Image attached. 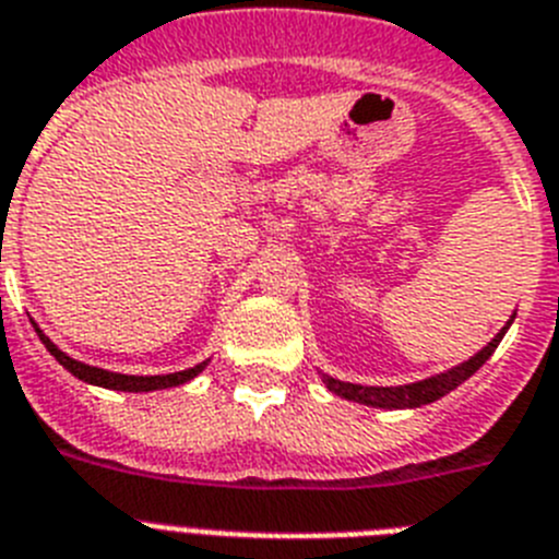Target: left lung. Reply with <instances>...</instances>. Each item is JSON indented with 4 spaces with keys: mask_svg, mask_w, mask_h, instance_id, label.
<instances>
[{
    "mask_svg": "<svg viewBox=\"0 0 559 559\" xmlns=\"http://www.w3.org/2000/svg\"><path fill=\"white\" fill-rule=\"evenodd\" d=\"M512 318L503 323V329L489 340L487 346L481 352H475L469 360L459 362V366L448 368V371L433 373V377H425V380H416V382H407V385H357V382H343V380H334L329 373H320V380L323 385L337 394L340 400H348V402H360V405L368 407H385V411H405V407H421V405H430V402L441 400L444 394H450L453 388H459L461 382L469 380L484 362L492 357V352L498 348V343L503 340V334L509 332L512 326Z\"/></svg>",
    "mask_w": 559,
    "mask_h": 559,
    "instance_id": "8db88e82",
    "label": "left lung"
}]
</instances>
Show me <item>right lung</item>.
<instances>
[{
  "label": "right lung",
  "mask_w": 559,
  "mask_h": 559,
  "mask_svg": "<svg viewBox=\"0 0 559 559\" xmlns=\"http://www.w3.org/2000/svg\"><path fill=\"white\" fill-rule=\"evenodd\" d=\"M33 329H36L38 340L45 343L47 352H50L52 357H56V360L72 373V377H78V380L86 382V385L109 388V391H129V394H145V391H163V388L186 385V382H191L197 373L205 371V366L211 362V360H205V362H199V366H193V368H186V371L157 373V377H132V373H115V371H106V368H98V366H90V362L75 360V357H70L67 352H61V348H58L56 343H52V340L36 326V323H33Z\"/></svg>",
  "instance_id": "1"
}]
</instances>
